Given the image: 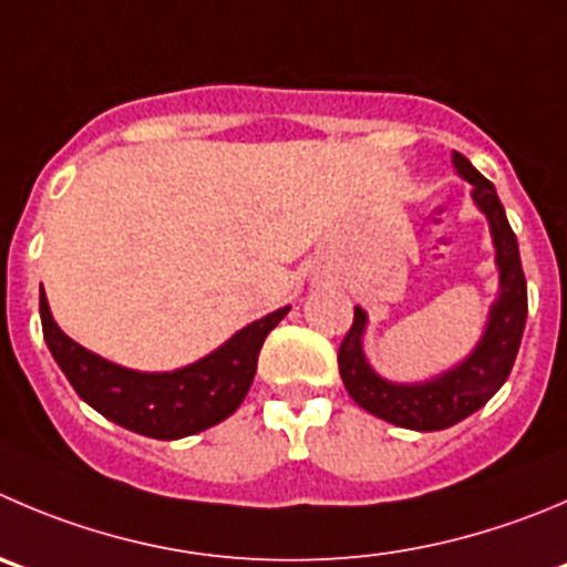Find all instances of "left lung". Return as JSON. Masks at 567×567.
<instances>
[{"label":"left lung","mask_w":567,"mask_h":567,"mask_svg":"<svg viewBox=\"0 0 567 567\" xmlns=\"http://www.w3.org/2000/svg\"><path fill=\"white\" fill-rule=\"evenodd\" d=\"M456 175L473 186L471 197L478 212L487 217L489 236L495 247V267H498V298L493 300L476 348L434 379L401 384L390 381L373 370L364 355V331H368V311L355 306L353 326L339 348V375L344 390L364 412L386 420L392 425L412 431H442L471 417L484 406L509 379L520 348L523 328H526V278H523L517 239L506 223L495 186L465 158L454 153Z\"/></svg>","instance_id":"1"}]
</instances>
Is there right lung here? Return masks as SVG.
Listing matches in <instances>:
<instances>
[{
    "mask_svg": "<svg viewBox=\"0 0 567 567\" xmlns=\"http://www.w3.org/2000/svg\"><path fill=\"white\" fill-rule=\"evenodd\" d=\"M287 315L289 306H284L250 322L186 368L142 373L113 364L66 337L41 289L47 348L74 392L102 417L153 440H181L230 417L250 390L264 339Z\"/></svg>",
    "mask_w": 567,
    "mask_h": 567,
    "instance_id": "obj_1",
    "label": "right lung"
}]
</instances>
